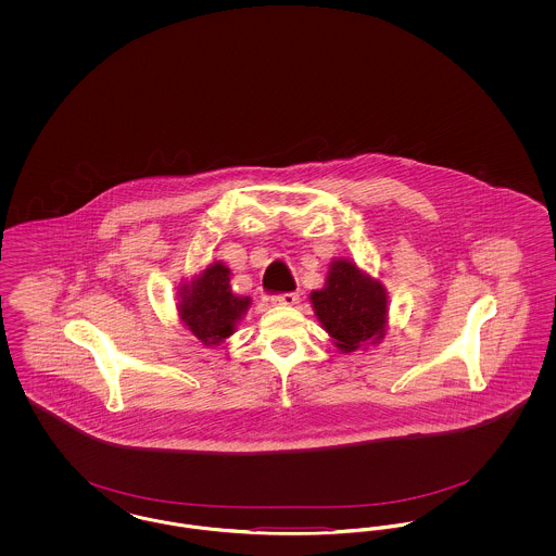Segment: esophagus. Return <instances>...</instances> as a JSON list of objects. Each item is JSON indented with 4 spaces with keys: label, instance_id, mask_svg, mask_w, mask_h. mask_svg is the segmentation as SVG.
I'll return each mask as SVG.
<instances>
[{
    "label": "esophagus",
    "instance_id": "34e87169",
    "mask_svg": "<svg viewBox=\"0 0 556 556\" xmlns=\"http://www.w3.org/2000/svg\"><path fill=\"white\" fill-rule=\"evenodd\" d=\"M298 300H300V295H298V293H293V291H288V293H277V295H273V298H270V302H273V304H277V306H293V304H298Z\"/></svg>",
    "mask_w": 556,
    "mask_h": 556
}]
</instances>
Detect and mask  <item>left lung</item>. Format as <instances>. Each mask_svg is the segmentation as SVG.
Returning <instances> with one entry per match:
<instances>
[{
	"label": "left lung",
	"instance_id": "8db88e82",
	"mask_svg": "<svg viewBox=\"0 0 556 556\" xmlns=\"http://www.w3.org/2000/svg\"><path fill=\"white\" fill-rule=\"evenodd\" d=\"M325 331L344 352L383 336L388 300L379 281H370L356 266L336 261L323 290L311 293Z\"/></svg>",
	"mask_w": 556,
	"mask_h": 556
}]
</instances>
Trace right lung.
Listing matches in <instances>:
<instances>
[{"mask_svg": "<svg viewBox=\"0 0 556 556\" xmlns=\"http://www.w3.org/2000/svg\"><path fill=\"white\" fill-rule=\"evenodd\" d=\"M250 306L248 295H236L229 286V268L214 263L191 288H184L179 304L189 331L206 345L220 344L233 333V325Z\"/></svg>", "mask_w": 556, "mask_h": 556, "instance_id": "add662e5", "label": "right lung"}]
</instances>
